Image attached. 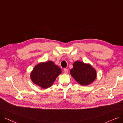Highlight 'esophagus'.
I'll use <instances>...</instances> for the list:
<instances>
[{"label":"esophagus","instance_id":"1","mask_svg":"<svg viewBox=\"0 0 123 123\" xmlns=\"http://www.w3.org/2000/svg\"><path fill=\"white\" fill-rule=\"evenodd\" d=\"M63 73L65 74H67L68 73V70L67 69V68H64V70H63Z\"/></svg>","mask_w":123,"mask_h":123}]
</instances>
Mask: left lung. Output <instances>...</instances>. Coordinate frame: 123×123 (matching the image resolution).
Returning <instances> with one entry per match:
<instances>
[{"label":"left lung","instance_id":"obj_1","mask_svg":"<svg viewBox=\"0 0 123 123\" xmlns=\"http://www.w3.org/2000/svg\"><path fill=\"white\" fill-rule=\"evenodd\" d=\"M73 66L70 74L81 85H88L96 79V71L89 63L77 61L73 63Z\"/></svg>","mask_w":123,"mask_h":123}]
</instances>
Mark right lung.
Instances as JSON below:
<instances>
[{"mask_svg": "<svg viewBox=\"0 0 123 123\" xmlns=\"http://www.w3.org/2000/svg\"><path fill=\"white\" fill-rule=\"evenodd\" d=\"M62 70L52 61L38 63L33 68L30 78L33 83L43 89L50 87Z\"/></svg>", "mask_w": 123, "mask_h": 123, "instance_id": "right-lung-1", "label": "right lung"}]
</instances>
